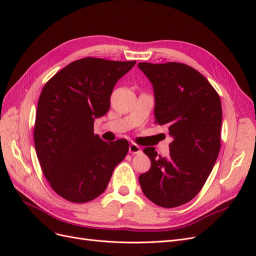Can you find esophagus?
I'll list each match as a JSON object with an SVG mask.
<instances>
[{"instance_id": "esophagus-1", "label": "esophagus", "mask_w": 256, "mask_h": 256, "mask_svg": "<svg viewBox=\"0 0 256 256\" xmlns=\"http://www.w3.org/2000/svg\"><path fill=\"white\" fill-rule=\"evenodd\" d=\"M141 152H142V150H141V148H140V146H138L136 144L131 143V144L129 145V152H130V154H140Z\"/></svg>"}]
</instances>
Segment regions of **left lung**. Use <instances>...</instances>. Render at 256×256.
<instances>
[{
	"label": "left lung",
	"instance_id": "1",
	"mask_svg": "<svg viewBox=\"0 0 256 256\" xmlns=\"http://www.w3.org/2000/svg\"><path fill=\"white\" fill-rule=\"evenodd\" d=\"M154 88V118L173 141L168 157L154 147L144 152L150 171L138 176L145 196L173 208L188 203L203 188L218 158L222 108L218 92L203 74L182 63H138Z\"/></svg>",
	"mask_w": 256,
	"mask_h": 256
}]
</instances>
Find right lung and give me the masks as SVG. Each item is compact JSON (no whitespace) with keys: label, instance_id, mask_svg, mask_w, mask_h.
<instances>
[{"label":"right lung","instance_id":"obj_1","mask_svg":"<svg viewBox=\"0 0 256 256\" xmlns=\"http://www.w3.org/2000/svg\"><path fill=\"white\" fill-rule=\"evenodd\" d=\"M136 64L85 58L64 67L44 85L37 104L34 143L44 175L58 196L85 203L106 190L127 140L106 142L94 122L110 109L116 84Z\"/></svg>","mask_w":256,"mask_h":256}]
</instances>
